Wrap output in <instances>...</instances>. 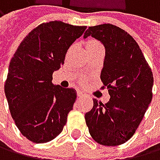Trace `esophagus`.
<instances>
[{
    "instance_id": "obj_1",
    "label": "esophagus",
    "mask_w": 160,
    "mask_h": 160,
    "mask_svg": "<svg viewBox=\"0 0 160 160\" xmlns=\"http://www.w3.org/2000/svg\"><path fill=\"white\" fill-rule=\"evenodd\" d=\"M82 95H83L82 92L81 90H78V96H82Z\"/></svg>"
}]
</instances>
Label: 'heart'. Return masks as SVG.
I'll return each mask as SVG.
<instances>
[{"instance_id": "1", "label": "heart", "mask_w": 160, "mask_h": 160, "mask_svg": "<svg viewBox=\"0 0 160 160\" xmlns=\"http://www.w3.org/2000/svg\"><path fill=\"white\" fill-rule=\"evenodd\" d=\"M95 43H98V42H97V41H95V40H91V41H89L88 45H89V44H95Z\"/></svg>"}]
</instances>
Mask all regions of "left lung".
<instances>
[{"mask_svg": "<svg viewBox=\"0 0 160 160\" xmlns=\"http://www.w3.org/2000/svg\"><path fill=\"white\" fill-rule=\"evenodd\" d=\"M89 35L105 47L101 89L108 88L110 99L104 105L93 99L85 122L96 142L120 146L134 136L152 99V71L139 44L122 28L110 23L89 26L83 37Z\"/></svg>", "mask_w": 160, "mask_h": 160, "instance_id": "left-lung-1", "label": "left lung"}]
</instances>
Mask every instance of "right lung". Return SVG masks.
<instances>
[{"instance_id":"add662e5","label":"right lung","mask_w":160,"mask_h":160,"mask_svg":"<svg viewBox=\"0 0 160 160\" xmlns=\"http://www.w3.org/2000/svg\"><path fill=\"white\" fill-rule=\"evenodd\" d=\"M85 26L43 22L28 33L9 62L5 93L19 132L32 142L54 140L63 131L77 99L75 88L52 83L70 46Z\"/></svg>"}]
</instances>
